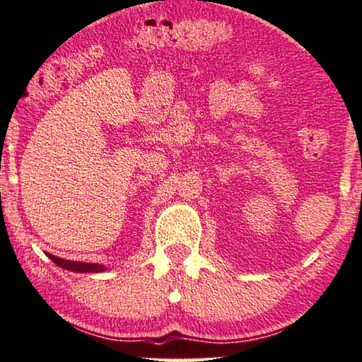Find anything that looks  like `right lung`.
Instances as JSON below:
<instances>
[{"label":"right lung","mask_w":362,"mask_h":362,"mask_svg":"<svg viewBox=\"0 0 362 362\" xmlns=\"http://www.w3.org/2000/svg\"><path fill=\"white\" fill-rule=\"evenodd\" d=\"M48 257L57 266L62 269H67V271H74V272H103L105 267L100 266V264H88V262H78V261H67V259H61V257L48 255Z\"/></svg>","instance_id":"right-lung-1"}]
</instances>
